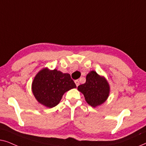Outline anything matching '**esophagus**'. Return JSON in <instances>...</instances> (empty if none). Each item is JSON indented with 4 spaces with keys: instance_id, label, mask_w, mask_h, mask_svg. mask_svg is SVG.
Segmentation results:
<instances>
[{
    "instance_id": "1",
    "label": "esophagus",
    "mask_w": 146,
    "mask_h": 146,
    "mask_svg": "<svg viewBox=\"0 0 146 146\" xmlns=\"http://www.w3.org/2000/svg\"><path fill=\"white\" fill-rule=\"evenodd\" d=\"M74 82H75V84H76V86H78L79 84H80L79 81L78 80H75V81H74Z\"/></svg>"
}]
</instances>
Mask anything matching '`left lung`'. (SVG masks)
Wrapping results in <instances>:
<instances>
[{
    "mask_svg": "<svg viewBox=\"0 0 146 146\" xmlns=\"http://www.w3.org/2000/svg\"><path fill=\"white\" fill-rule=\"evenodd\" d=\"M78 90L83 94L90 106L96 108L107 100L110 87L104 76L92 70L87 74L86 82L78 86Z\"/></svg>",
    "mask_w": 146,
    "mask_h": 146,
    "instance_id": "left-lung-1",
    "label": "left lung"
}]
</instances>
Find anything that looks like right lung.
Wrapping results in <instances>:
<instances>
[{
  "label": "right lung",
  "mask_w": 146,
  "mask_h": 146,
  "mask_svg": "<svg viewBox=\"0 0 146 146\" xmlns=\"http://www.w3.org/2000/svg\"><path fill=\"white\" fill-rule=\"evenodd\" d=\"M76 88L68 73L44 68L36 74L32 83V92L40 104L47 108L58 104L64 94Z\"/></svg>",
  "instance_id": "right-lung-1"
}]
</instances>
